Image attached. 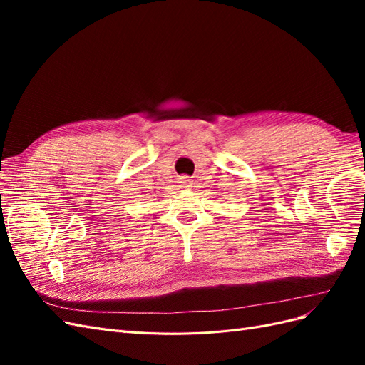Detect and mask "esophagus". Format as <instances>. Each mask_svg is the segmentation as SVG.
I'll return each instance as SVG.
<instances>
[{"label":"esophagus","mask_w":365,"mask_h":365,"mask_svg":"<svg viewBox=\"0 0 365 365\" xmlns=\"http://www.w3.org/2000/svg\"><path fill=\"white\" fill-rule=\"evenodd\" d=\"M178 184H180V187H182V189H190L192 187V180H189V176H180V181H178Z\"/></svg>","instance_id":"1"}]
</instances>
